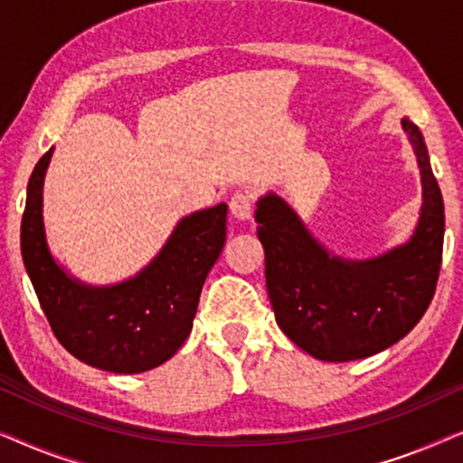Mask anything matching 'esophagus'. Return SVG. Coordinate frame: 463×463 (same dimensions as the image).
Returning a JSON list of instances; mask_svg holds the SVG:
<instances>
[{"label":"esophagus","instance_id":"1","mask_svg":"<svg viewBox=\"0 0 463 463\" xmlns=\"http://www.w3.org/2000/svg\"><path fill=\"white\" fill-rule=\"evenodd\" d=\"M252 195L249 192H236L230 200V211L238 221H249L252 217Z\"/></svg>","mask_w":463,"mask_h":463}]
</instances>
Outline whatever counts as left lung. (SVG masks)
Wrapping results in <instances>:
<instances>
[{
  "label": "left lung",
  "instance_id": "1",
  "mask_svg": "<svg viewBox=\"0 0 463 463\" xmlns=\"http://www.w3.org/2000/svg\"><path fill=\"white\" fill-rule=\"evenodd\" d=\"M421 175L420 219L404 244L369 259L335 255L282 195L257 200V236L276 322L309 356L347 363L401 341L434 297L442 261L445 204L421 130L402 118Z\"/></svg>",
  "mask_w": 463,
  "mask_h": 463
}]
</instances>
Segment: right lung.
Masks as SVG:
<instances>
[{"label":"right lung","mask_w":463,"mask_h":463,"mask_svg":"<svg viewBox=\"0 0 463 463\" xmlns=\"http://www.w3.org/2000/svg\"><path fill=\"white\" fill-rule=\"evenodd\" d=\"M52 149L35 164L21 223L24 269L62 347L109 373H143L173 358L192 333L202 284L225 244L227 204L183 217L160 252L128 280L81 282L50 252L43 179Z\"/></svg>","instance_id":"add662e5"}]
</instances>
